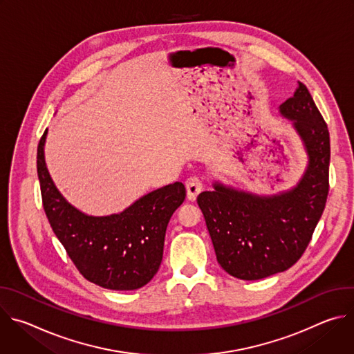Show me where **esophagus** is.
Masks as SVG:
<instances>
[{
    "mask_svg": "<svg viewBox=\"0 0 354 354\" xmlns=\"http://www.w3.org/2000/svg\"><path fill=\"white\" fill-rule=\"evenodd\" d=\"M186 192H187V198L190 201H194L197 194L203 190V182H201L197 176H192L186 180Z\"/></svg>",
    "mask_w": 354,
    "mask_h": 354,
    "instance_id": "obj_1",
    "label": "esophagus"
}]
</instances>
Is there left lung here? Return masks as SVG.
Instances as JSON below:
<instances>
[{
  "label": "left lung",
  "instance_id": "1",
  "mask_svg": "<svg viewBox=\"0 0 354 354\" xmlns=\"http://www.w3.org/2000/svg\"><path fill=\"white\" fill-rule=\"evenodd\" d=\"M279 112L308 154L307 169L290 190L259 196L216 182L197 196L217 262L241 280H259L290 269L307 249L329 192L330 142L328 126L304 84Z\"/></svg>",
  "mask_w": 354,
  "mask_h": 354
}]
</instances>
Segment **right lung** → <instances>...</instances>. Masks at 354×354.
I'll use <instances>...</instances> for the list:
<instances>
[{"label":"right lung","instance_id":"obj_1","mask_svg":"<svg viewBox=\"0 0 354 354\" xmlns=\"http://www.w3.org/2000/svg\"><path fill=\"white\" fill-rule=\"evenodd\" d=\"M47 130L37 145V176L43 209L80 273L109 290H137L160 269L168 223L183 203L182 182L151 192L119 214L95 217L71 206L44 162Z\"/></svg>","mask_w":354,"mask_h":354}]
</instances>
